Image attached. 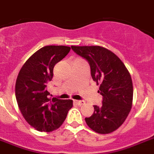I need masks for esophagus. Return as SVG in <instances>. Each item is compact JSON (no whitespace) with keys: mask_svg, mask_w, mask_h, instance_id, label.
<instances>
[{"mask_svg":"<svg viewBox=\"0 0 154 154\" xmlns=\"http://www.w3.org/2000/svg\"><path fill=\"white\" fill-rule=\"evenodd\" d=\"M74 103H77L78 106H81V105H84L85 103V101H81V100H74Z\"/></svg>","mask_w":154,"mask_h":154,"instance_id":"34e87169","label":"esophagus"}]
</instances>
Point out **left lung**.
Instances as JSON below:
<instances>
[{
    "label": "left lung",
    "instance_id": "left-lung-1",
    "mask_svg": "<svg viewBox=\"0 0 154 154\" xmlns=\"http://www.w3.org/2000/svg\"><path fill=\"white\" fill-rule=\"evenodd\" d=\"M73 51L88 62L93 81L99 85L103 105L94 106V113L85 121L91 130L109 134L125 122L132 106L131 75L114 53L101 46H71Z\"/></svg>",
    "mask_w": 154,
    "mask_h": 154
}]
</instances>
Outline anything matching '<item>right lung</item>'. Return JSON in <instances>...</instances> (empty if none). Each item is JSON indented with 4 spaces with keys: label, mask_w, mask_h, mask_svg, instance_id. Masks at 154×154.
Instances as JSON below:
<instances>
[{
    "label": "right lung",
    "mask_w": 154,
    "mask_h": 154,
    "mask_svg": "<svg viewBox=\"0 0 154 154\" xmlns=\"http://www.w3.org/2000/svg\"><path fill=\"white\" fill-rule=\"evenodd\" d=\"M70 51V47L48 45L31 55L21 68L15 83V97L27 123L39 131H54L66 118L73 100L49 98L47 85L53 69Z\"/></svg>",
    "instance_id": "obj_1"
}]
</instances>
